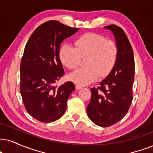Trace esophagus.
I'll return each instance as SVG.
<instances>
[{
	"label": "esophagus",
	"mask_w": 153,
	"mask_h": 153,
	"mask_svg": "<svg viewBox=\"0 0 153 153\" xmlns=\"http://www.w3.org/2000/svg\"><path fill=\"white\" fill-rule=\"evenodd\" d=\"M82 87L81 85H75V89H76L77 90H80V89H82Z\"/></svg>",
	"instance_id": "34e87169"
}]
</instances>
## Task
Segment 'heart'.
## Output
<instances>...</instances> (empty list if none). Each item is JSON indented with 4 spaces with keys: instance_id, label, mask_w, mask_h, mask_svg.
Returning <instances> with one entry per match:
<instances>
[{
    "instance_id": "heart-1",
    "label": "heart",
    "mask_w": 153,
    "mask_h": 153,
    "mask_svg": "<svg viewBox=\"0 0 153 153\" xmlns=\"http://www.w3.org/2000/svg\"><path fill=\"white\" fill-rule=\"evenodd\" d=\"M61 62L69 69L78 66L81 57H87L86 67L73 72L69 78L80 85H86L101 77H106L114 66L117 47L114 42L94 33H87L77 39L75 46L64 44L59 50Z\"/></svg>"
}]
</instances>
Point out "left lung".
Here are the masks:
<instances>
[{"label": "left lung", "instance_id": "left-lung-1", "mask_svg": "<svg viewBox=\"0 0 153 153\" xmlns=\"http://www.w3.org/2000/svg\"><path fill=\"white\" fill-rule=\"evenodd\" d=\"M112 32L117 47V59L109 75L97 89H91L87 113L91 121L102 127L119 122L128 111L133 100L135 63L132 47L123 30L117 25L104 27Z\"/></svg>", "mask_w": 153, "mask_h": 153}]
</instances>
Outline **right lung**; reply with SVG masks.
I'll return each mask as SVG.
<instances>
[{
  "label": "right lung",
  "mask_w": 153,
  "mask_h": 153,
  "mask_svg": "<svg viewBox=\"0 0 153 153\" xmlns=\"http://www.w3.org/2000/svg\"><path fill=\"white\" fill-rule=\"evenodd\" d=\"M78 30L48 21L34 30L25 46L20 64V94L27 111L38 121L53 122L66 110L75 85L69 81L57 88L53 84L64 73L60 45Z\"/></svg>",
  "instance_id": "add662e5"
}]
</instances>
